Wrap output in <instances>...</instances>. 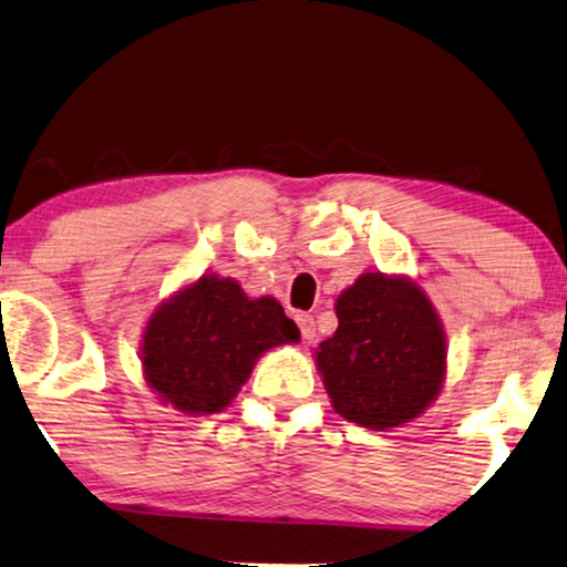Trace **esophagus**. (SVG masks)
<instances>
[{
	"instance_id": "34e87169",
	"label": "esophagus",
	"mask_w": 567,
	"mask_h": 567,
	"mask_svg": "<svg viewBox=\"0 0 567 567\" xmlns=\"http://www.w3.org/2000/svg\"><path fill=\"white\" fill-rule=\"evenodd\" d=\"M296 321H298V327H300V337H303L306 342H313V339H316V321H313V316L298 313Z\"/></svg>"
}]
</instances>
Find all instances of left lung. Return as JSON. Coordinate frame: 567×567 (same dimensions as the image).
I'll list each match as a JSON object with an SVG mask.
<instances>
[{"instance_id":"left-lung-1","label":"left lung","mask_w":567,"mask_h":567,"mask_svg":"<svg viewBox=\"0 0 567 567\" xmlns=\"http://www.w3.org/2000/svg\"><path fill=\"white\" fill-rule=\"evenodd\" d=\"M339 327L316 350L337 414L360 427L412 422L446 381V331L410 277L365 271L334 303Z\"/></svg>"}]
</instances>
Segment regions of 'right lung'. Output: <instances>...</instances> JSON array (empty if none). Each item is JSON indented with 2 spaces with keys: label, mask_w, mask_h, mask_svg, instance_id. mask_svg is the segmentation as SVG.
Instances as JSON below:
<instances>
[{
  "label": "right lung",
  "mask_w": 567,
  "mask_h": 567,
  "mask_svg": "<svg viewBox=\"0 0 567 567\" xmlns=\"http://www.w3.org/2000/svg\"><path fill=\"white\" fill-rule=\"evenodd\" d=\"M298 339L275 298H248L236 279L202 275L150 316L142 373L163 404L215 414L236 399L264 352Z\"/></svg>",
  "instance_id": "add662e5"
}]
</instances>
